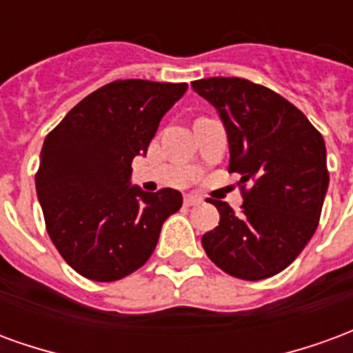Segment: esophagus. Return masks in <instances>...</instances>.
<instances>
[{"instance_id": "obj_1", "label": "esophagus", "mask_w": 353, "mask_h": 353, "mask_svg": "<svg viewBox=\"0 0 353 353\" xmlns=\"http://www.w3.org/2000/svg\"><path fill=\"white\" fill-rule=\"evenodd\" d=\"M202 204V196L199 194H187L185 196V206H199Z\"/></svg>"}]
</instances>
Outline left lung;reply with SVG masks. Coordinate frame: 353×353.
<instances>
[{"label":"left lung","instance_id":"left-lung-1","mask_svg":"<svg viewBox=\"0 0 353 353\" xmlns=\"http://www.w3.org/2000/svg\"><path fill=\"white\" fill-rule=\"evenodd\" d=\"M229 134V172L240 174L242 212L212 200L219 225L202 236L208 257L240 280L281 272L318 229L329 172L325 141L301 109L240 77L192 81ZM250 187L248 188L247 185Z\"/></svg>","mask_w":353,"mask_h":353}]
</instances>
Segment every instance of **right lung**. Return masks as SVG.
Masks as SVG:
<instances>
[{"mask_svg":"<svg viewBox=\"0 0 353 353\" xmlns=\"http://www.w3.org/2000/svg\"><path fill=\"white\" fill-rule=\"evenodd\" d=\"M187 83L113 81L88 94L49 132L35 189L52 244L75 272L115 281L143 266L181 192L132 187V161Z\"/></svg>","mask_w":353,"mask_h":353,"instance_id":"obj_1","label":"right lung"}]
</instances>
